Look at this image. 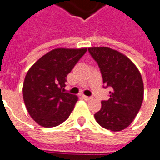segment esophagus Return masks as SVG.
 <instances>
[{"label": "esophagus", "mask_w": 160, "mask_h": 160, "mask_svg": "<svg viewBox=\"0 0 160 160\" xmlns=\"http://www.w3.org/2000/svg\"><path fill=\"white\" fill-rule=\"evenodd\" d=\"M82 98L85 99V100H87V101H89V100H91V99H92L91 97H88V96H85V95H83V96H82Z\"/></svg>", "instance_id": "esophagus-1"}]
</instances>
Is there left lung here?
Returning <instances> with one entry per match:
<instances>
[{"instance_id": "1", "label": "left lung", "mask_w": 160, "mask_h": 160, "mask_svg": "<svg viewBox=\"0 0 160 160\" xmlns=\"http://www.w3.org/2000/svg\"><path fill=\"white\" fill-rule=\"evenodd\" d=\"M89 52L98 62L103 83L110 87L109 99L101 101L95 119L101 127L120 131L128 127L139 111L144 85L139 71L126 55L108 47H90Z\"/></svg>"}]
</instances>
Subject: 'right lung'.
Returning <instances> with one entry per match:
<instances>
[{
  "label": "right lung",
  "mask_w": 160,
  "mask_h": 160,
  "mask_svg": "<svg viewBox=\"0 0 160 160\" xmlns=\"http://www.w3.org/2000/svg\"><path fill=\"white\" fill-rule=\"evenodd\" d=\"M87 52V48H57L47 52L28 71L22 94L30 116L42 127H56L64 122L78 100L64 92L67 75Z\"/></svg>",
  "instance_id": "add662e5"
}]
</instances>
